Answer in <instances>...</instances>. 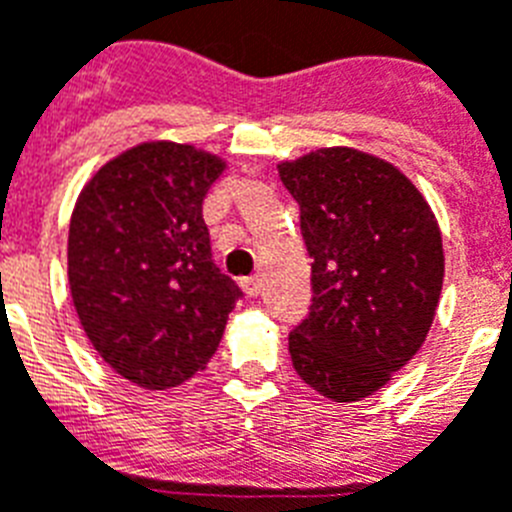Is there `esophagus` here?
Masks as SVG:
<instances>
[{
	"instance_id": "1",
	"label": "esophagus",
	"mask_w": 512,
	"mask_h": 512,
	"mask_svg": "<svg viewBox=\"0 0 512 512\" xmlns=\"http://www.w3.org/2000/svg\"><path fill=\"white\" fill-rule=\"evenodd\" d=\"M241 287L246 289L248 297H256L261 292V277H259V274H253V277H243Z\"/></svg>"
}]
</instances>
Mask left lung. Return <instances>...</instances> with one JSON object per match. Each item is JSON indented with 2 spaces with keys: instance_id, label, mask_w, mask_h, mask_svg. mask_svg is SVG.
<instances>
[{
  "instance_id": "8db88e82",
  "label": "left lung",
  "mask_w": 512,
  "mask_h": 512,
  "mask_svg": "<svg viewBox=\"0 0 512 512\" xmlns=\"http://www.w3.org/2000/svg\"><path fill=\"white\" fill-rule=\"evenodd\" d=\"M300 205L312 305L289 333L295 372L336 402L372 395L415 356L443 284L441 230L392 164L323 148L279 164Z\"/></svg>"
}]
</instances>
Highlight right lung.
Returning <instances> with one entry per match:
<instances>
[{
  "label": "right lung",
  "instance_id": "add662e5",
  "mask_svg": "<svg viewBox=\"0 0 512 512\" xmlns=\"http://www.w3.org/2000/svg\"><path fill=\"white\" fill-rule=\"evenodd\" d=\"M225 164L143 143L97 171L69 225V284L107 364L146 390L205 369L241 287L215 264L202 200Z\"/></svg>",
  "mask_w": 512,
  "mask_h": 512
}]
</instances>
